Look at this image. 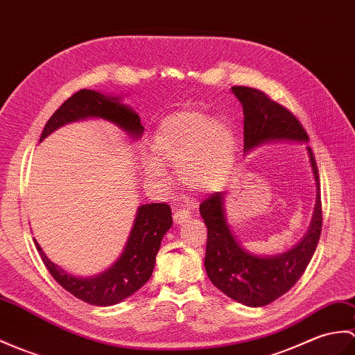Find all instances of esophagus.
I'll use <instances>...</instances> for the list:
<instances>
[{"mask_svg":"<svg viewBox=\"0 0 355 355\" xmlns=\"http://www.w3.org/2000/svg\"><path fill=\"white\" fill-rule=\"evenodd\" d=\"M189 218H191V211L187 209H177L174 211V222L177 225H181L183 222H186Z\"/></svg>","mask_w":355,"mask_h":355,"instance_id":"esophagus-1","label":"esophagus"}]
</instances>
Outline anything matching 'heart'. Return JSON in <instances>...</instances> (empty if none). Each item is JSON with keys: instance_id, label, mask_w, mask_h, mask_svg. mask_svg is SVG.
Masks as SVG:
<instances>
[{"instance_id": "obj_1", "label": "heart", "mask_w": 355, "mask_h": 355, "mask_svg": "<svg viewBox=\"0 0 355 355\" xmlns=\"http://www.w3.org/2000/svg\"><path fill=\"white\" fill-rule=\"evenodd\" d=\"M155 159H146V177L160 184L168 174L160 163L175 164L180 181L193 191H207L225 174L234 155L233 131L220 119L198 110H178L164 118L153 139Z\"/></svg>"}]
</instances>
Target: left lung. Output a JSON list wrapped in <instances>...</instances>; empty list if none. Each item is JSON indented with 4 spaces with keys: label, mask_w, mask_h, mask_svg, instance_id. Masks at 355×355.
Here are the masks:
<instances>
[{
    "label": "left lung",
    "mask_w": 355,
    "mask_h": 355,
    "mask_svg": "<svg viewBox=\"0 0 355 355\" xmlns=\"http://www.w3.org/2000/svg\"><path fill=\"white\" fill-rule=\"evenodd\" d=\"M233 94L243 107V148L270 140H296L307 144L309 136L293 114L261 90L233 86ZM307 154L316 181V204L307 234L292 250L275 255H255L245 250L230 230L224 211V192H215L200 205L207 225L205 270L210 282L230 298L248 307H263L289 292L306 270L322 232L319 174L310 146Z\"/></svg>",
    "instance_id": "1"
}]
</instances>
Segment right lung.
<instances>
[{"instance_id":"1","label":"right lung","mask_w":355,"mask_h":355,"mask_svg":"<svg viewBox=\"0 0 355 355\" xmlns=\"http://www.w3.org/2000/svg\"><path fill=\"white\" fill-rule=\"evenodd\" d=\"M100 118L109 121L133 137L144 133L139 114L130 105L122 104L121 96L104 95L96 90L81 89L68 98L45 123L40 142L64 123ZM172 225L171 207L164 202L140 205L128 241L121 257L109 269L94 277H76L49 260L35 241L49 274L64 291L92 306H113L139 291L153 275L155 255L160 250L163 236Z\"/></svg>"}]
</instances>
